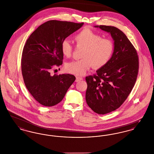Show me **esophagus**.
<instances>
[{
  "instance_id": "obj_1",
  "label": "esophagus",
  "mask_w": 154,
  "mask_h": 154,
  "mask_svg": "<svg viewBox=\"0 0 154 154\" xmlns=\"http://www.w3.org/2000/svg\"><path fill=\"white\" fill-rule=\"evenodd\" d=\"M82 79L80 77H76V79H75V82H79L80 81L82 80Z\"/></svg>"
}]
</instances>
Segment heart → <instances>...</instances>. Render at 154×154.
<instances>
[{"label":"heart","mask_w":154,"mask_h":154,"mask_svg":"<svg viewBox=\"0 0 154 154\" xmlns=\"http://www.w3.org/2000/svg\"><path fill=\"white\" fill-rule=\"evenodd\" d=\"M74 40L77 47L84 48L81 57L66 65V70L77 76L83 75L93 66L99 69L107 65L114 52V44L109 39L102 36L89 27H85L75 36ZM62 55L66 58L72 55L73 46L67 39H64L60 44Z\"/></svg>","instance_id":"heart-1"}]
</instances>
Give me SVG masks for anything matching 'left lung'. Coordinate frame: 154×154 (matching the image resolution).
<instances>
[{"mask_svg":"<svg viewBox=\"0 0 154 154\" xmlns=\"http://www.w3.org/2000/svg\"><path fill=\"white\" fill-rule=\"evenodd\" d=\"M99 27L111 34L114 52L107 65L85 77V99L92 110L103 115L118 109L129 95L137 80L139 61L136 50L122 31L111 26Z\"/></svg>","mask_w":154,"mask_h":154,"instance_id":"1","label":"left lung"}]
</instances>
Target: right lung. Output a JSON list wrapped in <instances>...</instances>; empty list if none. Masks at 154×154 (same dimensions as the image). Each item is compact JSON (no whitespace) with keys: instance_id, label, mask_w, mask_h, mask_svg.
Instances as JSON below:
<instances>
[{"instance_id":"add662e5","label":"right lung","mask_w":154,"mask_h":154,"mask_svg":"<svg viewBox=\"0 0 154 154\" xmlns=\"http://www.w3.org/2000/svg\"><path fill=\"white\" fill-rule=\"evenodd\" d=\"M83 22L51 20L39 26L29 37L22 51L21 70L25 85L42 105L55 106L63 99L75 80L69 74H51L62 65V42L80 29Z\"/></svg>"}]
</instances>
